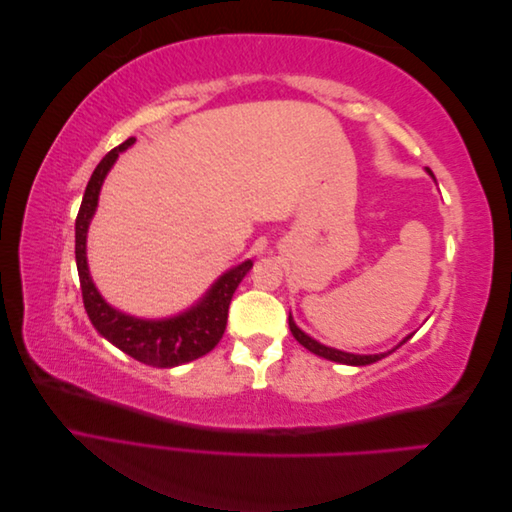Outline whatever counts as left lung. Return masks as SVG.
<instances>
[{
	"label": "left lung",
	"instance_id": "1",
	"mask_svg": "<svg viewBox=\"0 0 512 512\" xmlns=\"http://www.w3.org/2000/svg\"><path fill=\"white\" fill-rule=\"evenodd\" d=\"M429 175H431V170H429ZM288 327H290L294 339H297V342H299L301 346H305L309 352H314V354L322 356V359H329V361H335V363H344V365H369V363H376V361H380V359H384V356H386V352H382V354H350V352H342V350H335V348H329V346H322V344L316 342V339L305 335V333L297 327V324H294L292 316H288ZM406 339H410V337H406ZM406 339H404V342H401V344H406ZM401 344H399V346H401ZM399 346H397V348H399ZM391 352H393V350H391Z\"/></svg>",
	"mask_w": 512,
	"mask_h": 512
}]
</instances>
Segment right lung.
<instances>
[{"label":"right lung","instance_id":"1","mask_svg":"<svg viewBox=\"0 0 512 512\" xmlns=\"http://www.w3.org/2000/svg\"><path fill=\"white\" fill-rule=\"evenodd\" d=\"M134 141L136 138H128L126 143H121L113 151H108L87 183L79 215H76V269H79L85 312L102 337H106L108 342L117 346L121 352L130 354L132 359L145 365L177 367L181 363H190L198 359V356H203L218 346L226 331L228 305L232 294H235L237 286L241 284L247 271L252 269L254 262L245 260L239 267L226 271L220 280L211 286L203 301H198L192 309H188V312H183L175 318L141 320L117 312V309H113L100 297L98 288L91 282L87 267V228L96 213L98 196L106 173L119 158V153L134 145Z\"/></svg>","mask_w":512,"mask_h":512}]
</instances>
